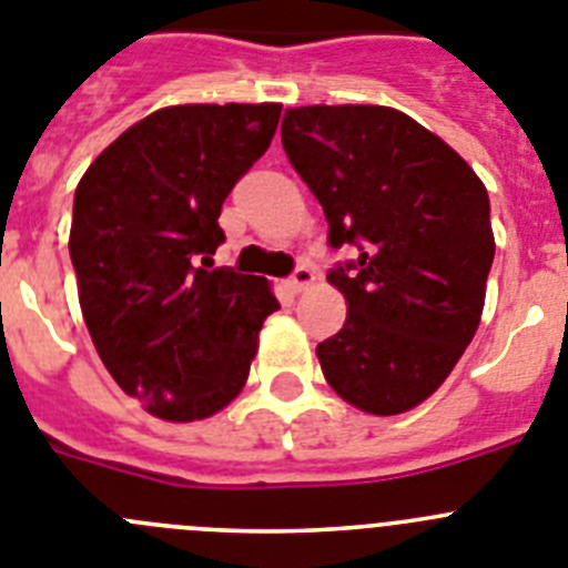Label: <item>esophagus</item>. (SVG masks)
<instances>
[{"instance_id": "esophagus-1", "label": "esophagus", "mask_w": 568, "mask_h": 568, "mask_svg": "<svg viewBox=\"0 0 568 568\" xmlns=\"http://www.w3.org/2000/svg\"><path fill=\"white\" fill-rule=\"evenodd\" d=\"M315 281V273H312V267H306V264H301V267L293 270V275H290V290L293 293H301V290H306Z\"/></svg>"}]
</instances>
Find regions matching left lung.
<instances>
[{"instance_id":"obj_1","label":"left lung","mask_w":568,"mask_h":568,"mask_svg":"<svg viewBox=\"0 0 568 568\" xmlns=\"http://www.w3.org/2000/svg\"><path fill=\"white\" fill-rule=\"evenodd\" d=\"M281 145L329 222V247H357L329 284L346 324L318 343L346 403L392 416L454 372L485 310L496 242L490 196L442 138L392 106H298Z\"/></svg>"}]
</instances>
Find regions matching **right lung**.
Here are the masks:
<instances>
[{
	"label": "right lung",
	"instance_id": "add662e5",
	"mask_svg": "<svg viewBox=\"0 0 568 568\" xmlns=\"http://www.w3.org/2000/svg\"><path fill=\"white\" fill-rule=\"evenodd\" d=\"M281 103L165 106L106 145L75 189L70 258L83 321L114 383L169 423L244 388L278 301L211 267L222 202L270 149Z\"/></svg>",
	"mask_w": 568,
	"mask_h": 568
}]
</instances>
